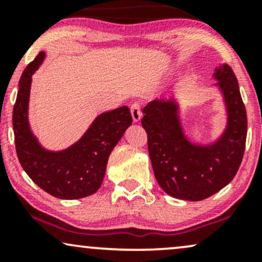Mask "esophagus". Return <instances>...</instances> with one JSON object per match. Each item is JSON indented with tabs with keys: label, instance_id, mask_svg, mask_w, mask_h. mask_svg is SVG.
Instances as JSON below:
<instances>
[{
	"label": "esophagus",
	"instance_id": "34e87169",
	"mask_svg": "<svg viewBox=\"0 0 262 262\" xmlns=\"http://www.w3.org/2000/svg\"><path fill=\"white\" fill-rule=\"evenodd\" d=\"M130 113H132V118H133L134 122H139L141 118V107L138 102H135L130 106Z\"/></svg>",
	"mask_w": 262,
	"mask_h": 262
}]
</instances>
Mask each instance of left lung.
<instances>
[{"label": "left lung", "instance_id": "8db88e82", "mask_svg": "<svg viewBox=\"0 0 262 262\" xmlns=\"http://www.w3.org/2000/svg\"><path fill=\"white\" fill-rule=\"evenodd\" d=\"M214 77L224 96L228 123L212 145L189 143L173 100H155L143 110L141 125L148 134L156 181L167 194L180 200L202 201L217 193L234 179L244 156L248 118L236 76L224 64Z\"/></svg>", "mask_w": 262, "mask_h": 262}]
</instances>
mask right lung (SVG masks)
<instances>
[{"instance_id": "obj_1", "label": "right lung", "mask_w": 262, "mask_h": 262, "mask_svg": "<svg viewBox=\"0 0 262 262\" xmlns=\"http://www.w3.org/2000/svg\"><path fill=\"white\" fill-rule=\"evenodd\" d=\"M39 53L26 68L18 85L13 107L14 144L23 170L41 189L61 200H77L95 193L101 187L108 158L132 124L127 106L102 113L73 146L62 151L43 149L28 124V101L32 75L43 62Z\"/></svg>"}]
</instances>
